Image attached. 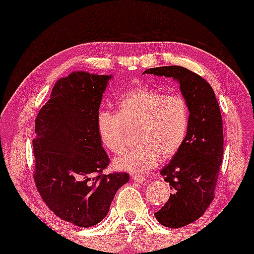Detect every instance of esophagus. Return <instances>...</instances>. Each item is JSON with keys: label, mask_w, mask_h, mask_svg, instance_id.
I'll list each match as a JSON object with an SVG mask.
<instances>
[{"label": "esophagus", "mask_w": 254, "mask_h": 254, "mask_svg": "<svg viewBox=\"0 0 254 254\" xmlns=\"http://www.w3.org/2000/svg\"><path fill=\"white\" fill-rule=\"evenodd\" d=\"M131 178H132L133 182H136V183H143L144 181H146V177L142 176V175H132Z\"/></svg>", "instance_id": "1"}]
</instances>
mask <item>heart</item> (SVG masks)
Instances as JSON below:
<instances>
[{"label":"heart","instance_id":"1","mask_svg":"<svg viewBox=\"0 0 254 254\" xmlns=\"http://www.w3.org/2000/svg\"><path fill=\"white\" fill-rule=\"evenodd\" d=\"M117 114L100 111L96 130L100 141L113 154L127 149L125 127H136L135 149L114 160V168L132 175L155 169L161 159L177 154L190 124V107L181 94H168L150 86L127 89L116 102Z\"/></svg>","mask_w":254,"mask_h":254}]
</instances>
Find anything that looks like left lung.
Wrapping results in <instances>:
<instances>
[{
  "instance_id": "obj_1",
  "label": "left lung",
  "mask_w": 254,
  "mask_h": 254,
  "mask_svg": "<svg viewBox=\"0 0 254 254\" xmlns=\"http://www.w3.org/2000/svg\"><path fill=\"white\" fill-rule=\"evenodd\" d=\"M143 74L172 78L190 107L187 138L161 169L160 175L174 193L154 213L168 228H182L195 222L211 204L223 160V123L213 89L202 77L181 66L148 68Z\"/></svg>"
}]
</instances>
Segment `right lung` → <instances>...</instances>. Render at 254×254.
Segmentation results:
<instances>
[{
	"label": "right lung",
	"mask_w": 254,
	"mask_h": 254,
	"mask_svg": "<svg viewBox=\"0 0 254 254\" xmlns=\"http://www.w3.org/2000/svg\"><path fill=\"white\" fill-rule=\"evenodd\" d=\"M112 74L73 71L60 78L35 121V182L58 217L80 228L107 216L125 172L102 175L110 158L96 130L100 104Z\"/></svg>",
	"instance_id": "1"
}]
</instances>
